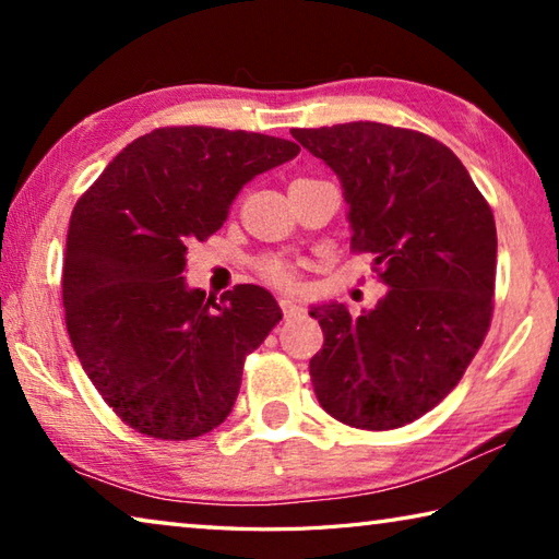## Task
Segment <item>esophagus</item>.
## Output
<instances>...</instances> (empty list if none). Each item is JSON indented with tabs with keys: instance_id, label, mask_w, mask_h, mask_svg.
<instances>
[{
	"instance_id": "obj_1",
	"label": "esophagus",
	"mask_w": 559,
	"mask_h": 559,
	"mask_svg": "<svg viewBox=\"0 0 559 559\" xmlns=\"http://www.w3.org/2000/svg\"><path fill=\"white\" fill-rule=\"evenodd\" d=\"M281 310H283V316L286 318H293V316H298V313H302V306L298 300H290V298H281Z\"/></svg>"
}]
</instances>
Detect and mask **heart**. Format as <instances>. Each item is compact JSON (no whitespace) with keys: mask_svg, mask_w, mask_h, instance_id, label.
I'll use <instances>...</instances> for the list:
<instances>
[{"mask_svg":"<svg viewBox=\"0 0 559 559\" xmlns=\"http://www.w3.org/2000/svg\"><path fill=\"white\" fill-rule=\"evenodd\" d=\"M257 273L261 278H266L269 283H273L276 288L290 290L298 286V269L296 263H290L286 259L278 257H261L257 261Z\"/></svg>","mask_w":559,"mask_h":559,"instance_id":"heart-1","label":"heart"}]
</instances>
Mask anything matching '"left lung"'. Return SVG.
Returning <instances> with one entry per match:
<instances>
[{
	"label": "left lung",
	"mask_w": 559,
	"mask_h": 559,
	"mask_svg": "<svg viewBox=\"0 0 559 559\" xmlns=\"http://www.w3.org/2000/svg\"><path fill=\"white\" fill-rule=\"evenodd\" d=\"M335 169L355 253H372L386 293L377 308H310L323 349L310 380L323 409L355 429L386 431L433 409L488 335L496 290V219L451 150L419 130L359 120L296 128Z\"/></svg>",
	"instance_id": "8db88e82"
}]
</instances>
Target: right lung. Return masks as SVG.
I'll return each instance as SVG.
<instances>
[{"label": "right lung", "instance_id": "right-lung-1", "mask_svg": "<svg viewBox=\"0 0 559 559\" xmlns=\"http://www.w3.org/2000/svg\"><path fill=\"white\" fill-rule=\"evenodd\" d=\"M300 153L290 140L206 126L132 140L75 202L63 259L66 330L93 386L130 429L197 439L229 416L243 359L281 320L266 288L216 302L185 286L239 189Z\"/></svg>", "mask_w": 559, "mask_h": 559}]
</instances>
